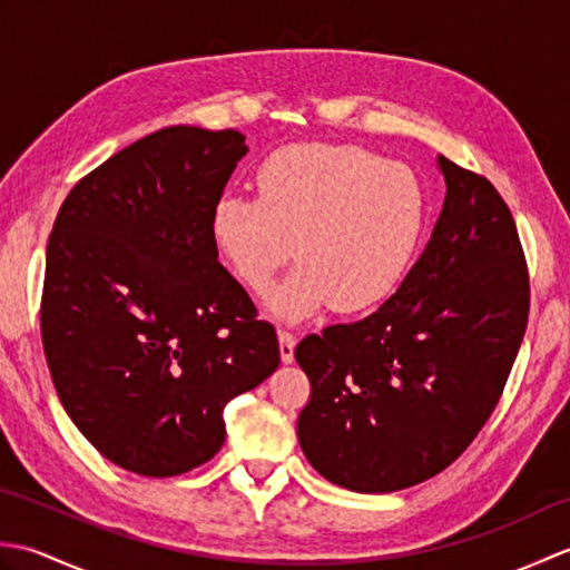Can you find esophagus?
<instances>
[{
	"instance_id": "esophagus-1",
	"label": "esophagus",
	"mask_w": 570,
	"mask_h": 570,
	"mask_svg": "<svg viewBox=\"0 0 570 570\" xmlns=\"http://www.w3.org/2000/svg\"><path fill=\"white\" fill-rule=\"evenodd\" d=\"M294 350H296V335L288 331H278V353H282L284 365H292L294 362Z\"/></svg>"
}]
</instances>
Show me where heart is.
<instances>
[{
  "label": "heart",
  "instance_id": "1",
  "mask_svg": "<svg viewBox=\"0 0 570 570\" xmlns=\"http://www.w3.org/2000/svg\"><path fill=\"white\" fill-rule=\"evenodd\" d=\"M257 198L225 196L210 233L239 284L264 294L298 262L269 308L301 321L333 304L357 313L402 282L426 225V190L404 164L355 144H294L254 174Z\"/></svg>",
  "mask_w": 570,
  "mask_h": 570
}]
</instances>
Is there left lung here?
<instances>
[{
	"mask_svg": "<svg viewBox=\"0 0 570 570\" xmlns=\"http://www.w3.org/2000/svg\"><path fill=\"white\" fill-rule=\"evenodd\" d=\"M443 210L396 294L296 345L298 443L325 480L396 492L439 475L500 402L529 318L517 225L485 176L439 156Z\"/></svg>",
	"mask_w": 570,
	"mask_h": 570,
	"instance_id": "obj_1",
	"label": "left lung"
}]
</instances>
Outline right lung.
Masks as SVG:
<instances>
[{"label": "right lung", "mask_w": 570, "mask_h": 570, "mask_svg": "<svg viewBox=\"0 0 570 570\" xmlns=\"http://www.w3.org/2000/svg\"><path fill=\"white\" fill-rule=\"evenodd\" d=\"M245 154L235 129L154 131L80 178L48 237L41 341L58 399L137 475L208 463L225 404L278 367L274 325L210 233Z\"/></svg>", "instance_id": "obj_1"}]
</instances>
